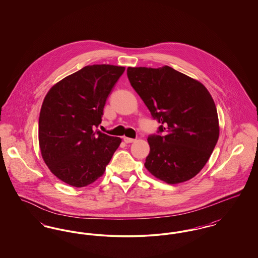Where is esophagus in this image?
Masks as SVG:
<instances>
[{
    "instance_id": "34e87169",
    "label": "esophagus",
    "mask_w": 258,
    "mask_h": 258,
    "mask_svg": "<svg viewBox=\"0 0 258 258\" xmlns=\"http://www.w3.org/2000/svg\"><path fill=\"white\" fill-rule=\"evenodd\" d=\"M123 141H124L125 143H133V142H135V139H134V138H130V137H123Z\"/></svg>"
}]
</instances>
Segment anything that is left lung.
<instances>
[{
  "label": "left lung",
  "instance_id": "obj_1",
  "mask_svg": "<svg viewBox=\"0 0 258 258\" xmlns=\"http://www.w3.org/2000/svg\"><path fill=\"white\" fill-rule=\"evenodd\" d=\"M126 74L152 117L161 123L157 134L148 136L145 167L168 184L194 178L208 161L220 135L208 90L168 66L127 68Z\"/></svg>",
  "mask_w": 258,
  "mask_h": 258
}]
</instances>
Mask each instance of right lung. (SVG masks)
<instances>
[{"mask_svg":"<svg viewBox=\"0 0 258 258\" xmlns=\"http://www.w3.org/2000/svg\"><path fill=\"white\" fill-rule=\"evenodd\" d=\"M124 68L87 66L50 89L38 121L41 156L51 172L75 187L95 182L122 139L97 130Z\"/></svg>","mask_w":258,"mask_h":258,"instance_id":"obj_1","label":"right lung"}]
</instances>
